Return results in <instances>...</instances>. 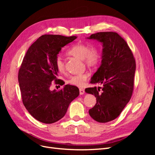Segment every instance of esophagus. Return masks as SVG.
<instances>
[{
    "instance_id": "1",
    "label": "esophagus",
    "mask_w": 155,
    "mask_h": 155,
    "mask_svg": "<svg viewBox=\"0 0 155 155\" xmlns=\"http://www.w3.org/2000/svg\"><path fill=\"white\" fill-rule=\"evenodd\" d=\"M84 93H85V90H84L83 88H79V94H80L81 95L84 94Z\"/></svg>"
}]
</instances>
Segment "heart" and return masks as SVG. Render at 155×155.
<instances>
[{"label": "heart", "instance_id": "heart-1", "mask_svg": "<svg viewBox=\"0 0 155 155\" xmlns=\"http://www.w3.org/2000/svg\"><path fill=\"white\" fill-rule=\"evenodd\" d=\"M70 55L74 56L78 59L83 61L84 63L88 67H94L97 66L100 60V52L99 50L94 46H92L86 44H78L73 46L68 51ZM56 68L60 72L64 71V61L63 59L58 56L55 61ZM88 78V74L83 73L76 75L69 78L67 82L74 86L83 87Z\"/></svg>", "mask_w": 155, "mask_h": 155}]
</instances>
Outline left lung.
Masks as SVG:
<instances>
[{"instance_id":"left-lung-1","label":"left lung","mask_w":155,"mask_h":155,"mask_svg":"<svg viewBox=\"0 0 155 155\" xmlns=\"http://www.w3.org/2000/svg\"><path fill=\"white\" fill-rule=\"evenodd\" d=\"M88 39L101 42L104 47L101 64L90 82L102 86L85 89L96 97L88 112L97 122H109L120 114L132 96L135 59L127 43L116 32H97Z\"/></svg>"}]
</instances>
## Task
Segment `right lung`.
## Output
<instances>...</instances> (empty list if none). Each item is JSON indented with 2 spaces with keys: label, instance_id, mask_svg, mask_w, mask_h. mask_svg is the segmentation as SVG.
<instances>
[{
  "label": "right lung",
  "instance_id": "1",
  "mask_svg": "<svg viewBox=\"0 0 155 155\" xmlns=\"http://www.w3.org/2000/svg\"><path fill=\"white\" fill-rule=\"evenodd\" d=\"M77 38L43 35L33 43L23 58L18 74L22 103L29 113L42 123L53 124L66 114L70 103L79 94V88L66 85L50 91L51 83L61 85L55 61L61 48ZM62 84L61 85H63Z\"/></svg>",
  "mask_w": 155,
  "mask_h": 155
}]
</instances>
